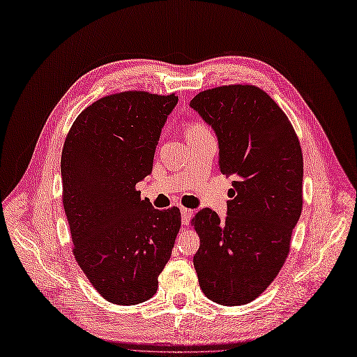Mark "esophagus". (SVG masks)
I'll use <instances>...</instances> for the list:
<instances>
[{
    "instance_id": "obj_1",
    "label": "esophagus",
    "mask_w": 357,
    "mask_h": 357,
    "mask_svg": "<svg viewBox=\"0 0 357 357\" xmlns=\"http://www.w3.org/2000/svg\"><path fill=\"white\" fill-rule=\"evenodd\" d=\"M180 211H181V223L183 225H189L193 211L190 208H186V207H181Z\"/></svg>"
}]
</instances>
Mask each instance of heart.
Instances as JSON below:
<instances>
[{
	"label": "heart",
	"mask_w": 357,
	"mask_h": 357,
	"mask_svg": "<svg viewBox=\"0 0 357 357\" xmlns=\"http://www.w3.org/2000/svg\"><path fill=\"white\" fill-rule=\"evenodd\" d=\"M205 131H208V128L202 121H199V119H193V121L188 126V135L201 134V132H205Z\"/></svg>",
	"instance_id": "heart-1"
}]
</instances>
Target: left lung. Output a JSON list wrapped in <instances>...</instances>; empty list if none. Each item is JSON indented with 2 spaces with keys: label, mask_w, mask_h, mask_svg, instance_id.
<instances>
[{
  "label": "left lung",
  "mask_w": 357,
  "mask_h": 357,
  "mask_svg": "<svg viewBox=\"0 0 357 357\" xmlns=\"http://www.w3.org/2000/svg\"><path fill=\"white\" fill-rule=\"evenodd\" d=\"M190 107L219 138V167L232 183L228 215H193L199 235L193 256L204 295L244 305L274 282L284 265L302 211L304 159L284 112L255 84H225L193 96Z\"/></svg>",
  "instance_id": "obj_1"
}]
</instances>
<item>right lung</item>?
Returning <instances> with one entry per match:
<instances>
[{"instance_id": "obj_1", "label": "right lung", "mask_w": 357, "mask_h": 357, "mask_svg": "<svg viewBox=\"0 0 357 357\" xmlns=\"http://www.w3.org/2000/svg\"><path fill=\"white\" fill-rule=\"evenodd\" d=\"M176 93L125 91L77 116L61 156L62 204L73 255L91 284L116 305L152 298L181 226L177 207L156 210L137 183L152 172Z\"/></svg>"}]
</instances>
